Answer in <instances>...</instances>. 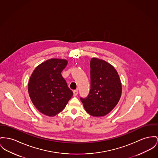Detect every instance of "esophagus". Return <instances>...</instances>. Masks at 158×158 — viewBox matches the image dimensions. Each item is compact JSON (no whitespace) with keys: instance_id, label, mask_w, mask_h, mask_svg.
I'll list each match as a JSON object with an SVG mask.
<instances>
[{"instance_id":"obj_1","label":"esophagus","mask_w":158,"mask_h":158,"mask_svg":"<svg viewBox=\"0 0 158 158\" xmlns=\"http://www.w3.org/2000/svg\"><path fill=\"white\" fill-rule=\"evenodd\" d=\"M73 93H74V96H77V95H78V90H75L73 91Z\"/></svg>"}]
</instances>
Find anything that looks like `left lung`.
Instances as JSON below:
<instances>
[{
	"instance_id": "1",
	"label": "left lung",
	"mask_w": 158,
	"mask_h": 158,
	"mask_svg": "<svg viewBox=\"0 0 158 158\" xmlns=\"http://www.w3.org/2000/svg\"><path fill=\"white\" fill-rule=\"evenodd\" d=\"M90 90L85 98H81L84 109L94 117L108 114L118 104L122 95V83L114 67L105 60H90Z\"/></svg>"
}]
</instances>
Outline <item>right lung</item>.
<instances>
[{"instance_id": "right-lung-1", "label": "right lung", "mask_w": 158, "mask_h": 158, "mask_svg": "<svg viewBox=\"0 0 158 158\" xmlns=\"http://www.w3.org/2000/svg\"><path fill=\"white\" fill-rule=\"evenodd\" d=\"M67 64L66 59H50L36 66L31 76L29 96L45 116L53 117L61 112L73 95L61 74Z\"/></svg>"}]
</instances>
